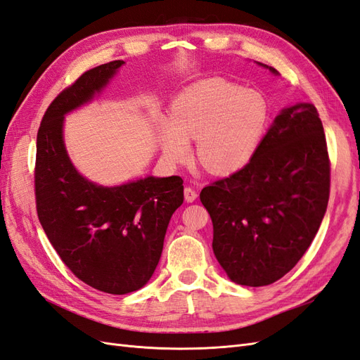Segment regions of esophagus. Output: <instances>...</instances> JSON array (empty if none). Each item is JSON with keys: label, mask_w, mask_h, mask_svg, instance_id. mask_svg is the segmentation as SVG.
<instances>
[{"label": "esophagus", "mask_w": 360, "mask_h": 360, "mask_svg": "<svg viewBox=\"0 0 360 360\" xmlns=\"http://www.w3.org/2000/svg\"><path fill=\"white\" fill-rule=\"evenodd\" d=\"M197 192L193 191L192 188H184V200H186L188 202H192V201H195L197 200Z\"/></svg>", "instance_id": "esophagus-1"}]
</instances>
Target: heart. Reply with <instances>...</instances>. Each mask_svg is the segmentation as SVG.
Wrapping results in <instances>:
<instances>
[{
	"label": "heart",
	"mask_w": 360,
	"mask_h": 360,
	"mask_svg": "<svg viewBox=\"0 0 360 360\" xmlns=\"http://www.w3.org/2000/svg\"><path fill=\"white\" fill-rule=\"evenodd\" d=\"M266 122L268 105L259 92L226 80H206L174 101L162 148L169 162L180 163L189 158V139H197L195 153L204 168L231 172L250 160Z\"/></svg>",
	"instance_id": "1"
}]
</instances>
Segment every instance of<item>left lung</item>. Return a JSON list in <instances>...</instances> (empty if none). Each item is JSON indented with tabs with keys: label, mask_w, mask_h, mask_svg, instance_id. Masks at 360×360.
I'll return each mask as SVG.
<instances>
[{
	"label": "left lung",
	"mask_w": 360,
	"mask_h": 360,
	"mask_svg": "<svg viewBox=\"0 0 360 360\" xmlns=\"http://www.w3.org/2000/svg\"><path fill=\"white\" fill-rule=\"evenodd\" d=\"M328 195L330 159L316 108L281 110L245 167L200 193L219 265L238 285L274 283L312 244Z\"/></svg>",
	"instance_id": "1"
}]
</instances>
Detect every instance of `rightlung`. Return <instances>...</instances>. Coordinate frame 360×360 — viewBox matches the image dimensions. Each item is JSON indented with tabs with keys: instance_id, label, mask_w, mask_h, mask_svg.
I'll use <instances>...</instances> for the list:
<instances>
[{
	"instance_id": "1",
	"label": "right lung",
	"mask_w": 360,
	"mask_h": 360,
	"mask_svg": "<svg viewBox=\"0 0 360 360\" xmlns=\"http://www.w3.org/2000/svg\"><path fill=\"white\" fill-rule=\"evenodd\" d=\"M122 65L95 66L56 96L37 130L34 165L36 210L46 238L77 278L113 295L151 278L169 219L183 202L179 176L103 188L82 177L68 158L63 115L89 101Z\"/></svg>"
}]
</instances>
